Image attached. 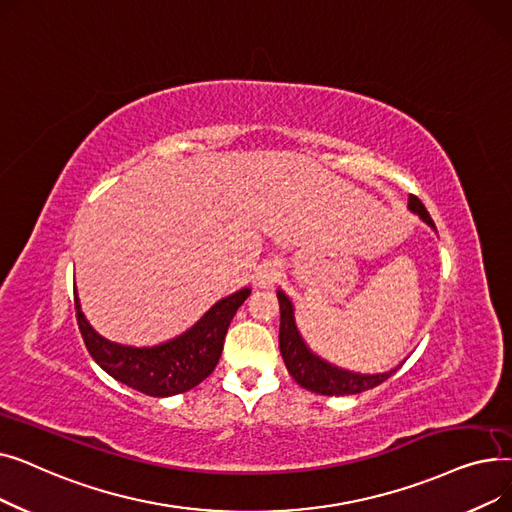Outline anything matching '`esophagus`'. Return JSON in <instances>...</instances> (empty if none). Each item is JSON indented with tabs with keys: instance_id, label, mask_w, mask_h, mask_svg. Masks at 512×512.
Masks as SVG:
<instances>
[{
	"instance_id": "1",
	"label": "esophagus",
	"mask_w": 512,
	"mask_h": 512,
	"mask_svg": "<svg viewBox=\"0 0 512 512\" xmlns=\"http://www.w3.org/2000/svg\"><path fill=\"white\" fill-rule=\"evenodd\" d=\"M280 278V267L276 261H265L255 270V286H272Z\"/></svg>"
}]
</instances>
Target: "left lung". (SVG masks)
Wrapping results in <instances>:
<instances>
[{"label": "left lung", "instance_id": "obj_1", "mask_svg": "<svg viewBox=\"0 0 512 512\" xmlns=\"http://www.w3.org/2000/svg\"><path fill=\"white\" fill-rule=\"evenodd\" d=\"M409 207L415 213H419L429 226L436 228L434 220L429 218V213H427L425 205L419 201V197L411 195ZM278 303H280V353L284 357V363L294 378V382L301 384L303 388L317 392V394H326V396L361 394L365 390H371L375 386L384 384L390 375H394L398 371V367H396L388 373L361 375V373H351V371L332 367L326 361L317 359L313 353H309V348L305 346L303 338L297 332V326H294L292 305L286 299L284 292H278Z\"/></svg>", "mask_w": 512, "mask_h": 512}]
</instances>
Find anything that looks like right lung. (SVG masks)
Instances as JSON below:
<instances>
[{"instance_id": "1", "label": "right lung", "mask_w": 512, "mask_h": 512, "mask_svg": "<svg viewBox=\"0 0 512 512\" xmlns=\"http://www.w3.org/2000/svg\"><path fill=\"white\" fill-rule=\"evenodd\" d=\"M249 294V288L234 292L232 297L215 303L191 330L151 348H132L101 338L87 324L76 297L74 309L80 336L95 363L128 388L161 398L191 390L211 375L222 357L230 321Z\"/></svg>"}]
</instances>
